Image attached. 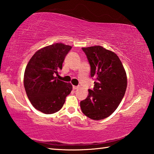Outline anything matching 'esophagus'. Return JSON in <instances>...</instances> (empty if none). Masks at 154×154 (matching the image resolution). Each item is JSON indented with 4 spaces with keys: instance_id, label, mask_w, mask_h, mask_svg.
<instances>
[{
    "instance_id": "esophagus-1",
    "label": "esophagus",
    "mask_w": 154,
    "mask_h": 154,
    "mask_svg": "<svg viewBox=\"0 0 154 154\" xmlns=\"http://www.w3.org/2000/svg\"><path fill=\"white\" fill-rule=\"evenodd\" d=\"M78 88V86H73V89L74 90H76Z\"/></svg>"
}]
</instances>
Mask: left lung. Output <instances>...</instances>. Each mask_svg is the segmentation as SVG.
<instances>
[{
  "label": "left lung",
  "mask_w": 154,
  "mask_h": 154,
  "mask_svg": "<svg viewBox=\"0 0 154 154\" xmlns=\"http://www.w3.org/2000/svg\"><path fill=\"white\" fill-rule=\"evenodd\" d=\"M91 66V76L94 86L80 102L82 112L93 120H101L114 112L125 93L126 72L114 52L97 45L82 48Z\"/></svg>",
  "instance_id": "8db88e82"
}]
</instances>
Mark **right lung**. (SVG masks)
<instances>
[{"mask_svg": "<svg viewBox=\"0 0 154 154\" xmlns=\"http://www.w3.org/2000/svg\"><path fill=\"white\" fill-rule=\"evenodd\" d=\"M72 49L54 43L35 52L26 66L24 86L31 103L45 114H53L62 108L72 86L57 78L66 55Z\"/></svg>", "mask_w": 154, "mask_h": 154, "instance_id": "1", "label": "right lung"}]
</instances>
